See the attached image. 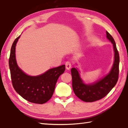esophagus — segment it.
<instances>
[{"mask_svg":"<svg viewBox=\"0 0 128 128\" xmlns=\"http://www.w3.org/2000/svg\"><path fill=\"white\" fill-rule=\"evenodd\" d=\"M65 65H66V68L67 70H69L72 67L71 63L69 61H67L65 64Z\"/></svg>","mask_w":128,"mask_h":128,"instance_id":"34e87169","label":"esophagus"}]
</instances>
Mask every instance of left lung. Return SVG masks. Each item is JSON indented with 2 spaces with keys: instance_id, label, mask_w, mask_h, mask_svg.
Instances as JSON below:
<instances>
[{
  "instance_id": "8db88e82",
  "label": "left lung",
  "mask_w": 128,
  "mask_h": 128,
  "mask_svg": "<svg viewBox=\"0 0 128 128\" xmlns=\"http://www.w3.org/2000/svg\"><path fill=\"white\" fill-rule=\"evenodd\" d=\"M106 37L113 44L114 52V62L110 71L102 78L94 82L86 83L81 78L78 69H71L72 86L75 95L85 102H94L105 96L116 84L119 73V54L114 40L106 32Z\"/></svg>"
}]
</instances>
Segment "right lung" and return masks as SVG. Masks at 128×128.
Returning a JSON list of instances; mask_svg holds the SVG:
<instances>
[{
    "label": "right lung",
    "mask_w": 128,
    "mask_h": 128,
    "mask_svg": "<svg viewBox=\"0 0 128 128\" xmlns=\"http://www.w3.org/2000/svg\"><path fill=\"white\" fill-rule=\"evenodd\" d=\"M21 35L15 40L12 46L9 67L14 88L23 98L29 102L42 104L51 98L57 80L65 70V65L48 69L37 76L26 74L18 65L15 48Z\"/></svg>",
    "instance_id": "add662e5"
}]
</instances>
